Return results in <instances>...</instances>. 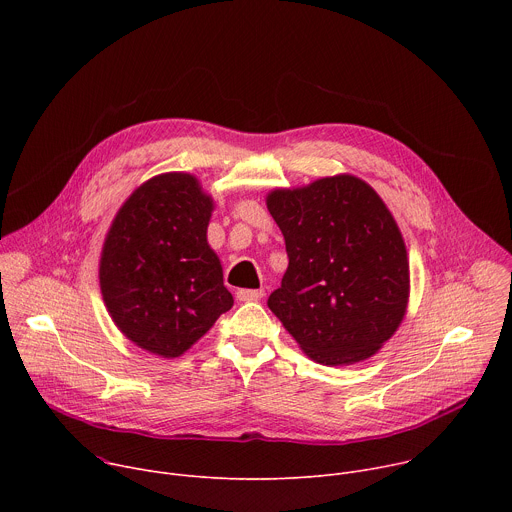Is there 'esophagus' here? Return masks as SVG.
Masks as SVG:
<instances>
[{
  "label": "esophagus",
  "mask_w": 512,
  "mask_h": 512,
  "mask_svg": "<svg viewBox=\"0 0 512 512\" xmlns=\"http://www.w3.org/2000/svg\"><path fill=\"white\" fill-rule=\"evenodd\" d=\"M263 298V289H239L237 300L239 302H257Z\"/></svg>",
  "instance_id": "esophagus-1"
}]
</instances>
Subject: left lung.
I'll list each match as a JSON object with an SVG mask.
<instances>
[{
    "label": "left lung",
    "instance_id": "8db88e82",
    "mask_svg": "<svg viewBox=\"0 0 512 512\" xmlns=\"http://www.w3.org/2000/svg\"><path fill=\"white\" fill-rule=\"evenodd\" d=\"M267 208L289 259L269 310L320 364L342 367L379 352L409 300L405 241L381 196L338 174L277 188Z\"/></svg>",
    "mask_w": 512,
    "mask_h": 512
}]
</instances>
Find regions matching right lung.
Wrapping results in <instances>:
<instances>
[{"instance_id": "obj_1", "label": "right lung", "mask_w": 512, "mask_h": 512, "mask_svg": "<svg viewBox=\"0 0 512 512\" xmlns=\"http://www.w3.org/2000/svg\"><path fill=\"white\" fill-rule=\"evenodd\" d=\"M212 210L192 174L168 172L143 182L115 214L99 283L115 326L139 348L176 358L233 308L206 241Z\"/></svg>"}]
</instances>
